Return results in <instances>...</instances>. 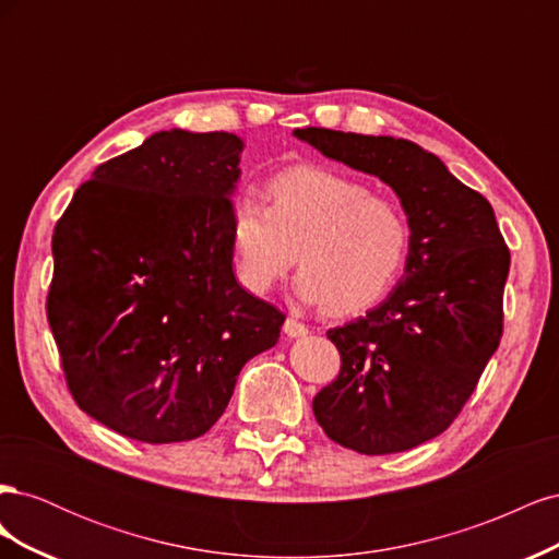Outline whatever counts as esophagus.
Here are the masks:
<instances>
[{
	"label": "esophagus",
	"instance_id": "esophagus-1",
	"mask_svg": "<svg viewBox=\"0 0 559 559\" xmlns=\"http://www.w3.org/2000/svg\"><path fill=\"white\" fill-rule=\"evenodd\" d=\"M284 333L289 335V337H302V335H308V326L302 324V321L289 317V319L284 321Z\"/></svg>",
	"mask_w": 559,
	"mask_h": 559
}]
</instances>
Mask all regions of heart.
<instances>
[{
  "label": "heart",
  "mask_w": 559,
  "mask_h": 559,
  "mask_svg": "<svg viewBox=\"0 0 559 559\" xmlns=\"http://www.w3.org/2000/svg\"><path fill=\"white\" fill-rule=\"evenodd\" d=\"M263 210L238 198L228 212L235 277L251 294H265L296 261V294L354 314L392 289L408 257V216L394 198L321 165H294L265 181Z\"/></svg>",
  "instance_id": "1"
}]
</instances>
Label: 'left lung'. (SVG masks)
Masks as SVG:
<instances>
[{"label":"left lung","mask_w":559,"mask_h":559,"mask_svg":"<svg viewBox=\"0 0 559 559\" xmlns=\"http://www.w3.org/2000/svg\"><path fill=\"white\" fill-rule=\"evenodd\" d=\"M294 134L392 186L411 226L392 294L326 333L343 366L314 396V417L331 441L361 454L427 443L460 415L501 341L511 253L495 210L415 142L326 128Z\"/></svg>","instance_id":"left-lung-1"}]
</instances>
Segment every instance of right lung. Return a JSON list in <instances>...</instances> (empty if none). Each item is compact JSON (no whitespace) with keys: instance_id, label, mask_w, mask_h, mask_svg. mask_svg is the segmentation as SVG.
<instances>
[{"instance_id":"1","label":"right lung","mask_w":559,"mask_h":559,"mask_svg":"<svg viewBox=\"0 0 559 559\" xmlns=\"http://www.w3.org/2000/svg\"><path fill=\"white\" fill-rule=\"evenodd\" d=\"M245 142L163 130L97 165L53 233L48 324L83 413L142 443H181L224 415L284 314L235 280L230 195Z\"/></svg>"}]
</instances>
